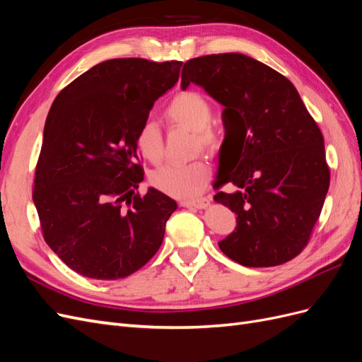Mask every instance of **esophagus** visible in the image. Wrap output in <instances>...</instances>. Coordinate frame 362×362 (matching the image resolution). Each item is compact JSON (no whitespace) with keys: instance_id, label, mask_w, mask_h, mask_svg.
Here are the masks:
<instances>
[{"instance_id":"esophagus-1","label":"esophagus","mask_w":362,"mask_h":362,"mask_svg":"<svg viewBox=\"0 0 362 362\" xmlns=\"http://www.w3.org/2000/svg\"><path fill=\"white\" fill-rule=\"evenodd\" d=\"M181 206H187V208H206L210 205V199L201 198V199H193V201H181Z\"/></svg>"}]
</instances>
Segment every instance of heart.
<instances>
[{
    "mask_svg": "<svg viewBox=\"0 0 362 362\" xmlns=\"http://www.w3.org/2000/svg\"><path fill=\"white\" fill-rule=\"evenodd\" d=\"M170 124L194 131L201 145L217 149V137L211 131L213 108L205 98L196 92L178 93L166 108ZM137 146L146 160L160 163L163 158V134L156 120L148 119L137 131ZM210 166L204 160L185 164H166L151 173L149 182L158 192L178 199H193L199 196L210 180Z\"/></svg>",
    "mask_w": 362,
    "mask_h": 362,
    "instance_id": "heart-1",
    "label": "heart"
}]
</instances>
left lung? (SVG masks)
I'll return each instance as SVG.
<instances>
[{
    "label": "left lung",
    "mask_w": 362,
    "mask_h": 362,
    "mask_svg": "<svg viewBox=\"0 0 362 362\" xmlns=\"http://www.w3.org/2000/svg\"><path fill=\"white\" fill-rule=\"evenodd\" d=\"M198 84L222 104L214 201L237 214L218 242L246 267H273L300 254L329 189L320 128L286 76L245 54L196 57L184 64L181 89Z\"/></svg>",
    "instance_id": "8db88e82"
}]
</instances>
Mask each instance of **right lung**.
<instances>
[{
    "instance_id": "obj_1",
    "label": "right lung",
    "mask_w": 362,
    "mask_h": 362,
    "mask_svg": "<svg viewBox=\"0 0 362 362\" xmlns=\"http://www.w3.org/2000/svg\"><path fill=\"white\" fill-rule=\"evenodd\" d=\"M181 66L107 60L64 87L49 108L33 201L47 245L86 278H127L163 243L178 205L152 187L136 193L144 181L137 131Z\"/></svg>"
}]
</instances>
